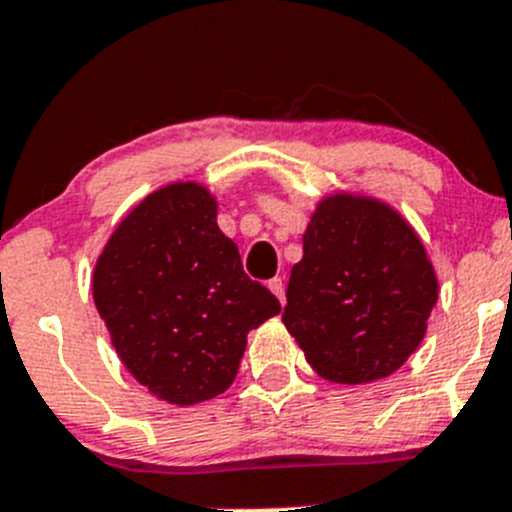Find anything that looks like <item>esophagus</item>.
Returning <instances> with one entry per match:
<instances>
[{"instance_id":"obj_1","label":"esophagus","mask_w":512,"mask_h":512,"mask_svg":"<svg viewBox=\"0 0 512 512\" xmlns=\"http://www.w3.org/2000/svg\"><path fill=\"white\" fill-rule=\"evenodd\" d=\"M269 289H271V294H274L276 299L281 301V304H286V294H284V281H281L279 276H276V279H271V281H269Z\"/></svg>"}]
</instances>
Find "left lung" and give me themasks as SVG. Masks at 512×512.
I'll use <instances>...</instances> for the list:
<instances>
[{"label": "left lung", "mask_w": 512, "mask_h": 512, "mask_svg": "<svg viewBox=\"0 0 512 512\" xmlns=\"http://www.w3.org/2000/svg\"><path fill=\"white\" fill-rule=\"evenodd\" d=\"M437 276L415 228L367 196L321 198L286 286L284 324L319 377L367 384L420 347Z\"/></svg>", "instance_id": "obj_1"}]
</instances>
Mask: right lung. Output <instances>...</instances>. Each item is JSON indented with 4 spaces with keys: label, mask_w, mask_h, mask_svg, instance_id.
<instances>
[{
    "label": "right lung",
    "mask_w": 512,
    "mask_h": 512,
    "mask_svg": "<svg viewBox=\"0 0 512 512\" xmlns=\"http://www.w3.org/2000/svg\"><path fill=\"white\" fill-rule=\"evenodd\" d=\"M201 183L145 196L107 238L92 296L120 362L170 405L218 397L238 374L251 329L281 311L243 271Z\"/></svg>",
    "instance_id": "add662e5"
}]
</instances>
